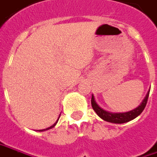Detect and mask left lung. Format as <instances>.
Returning a JSON list of instances; mask_svg holds the SVG:
<instances>
[{
    "label": "left lung",
    "mask_w": 157,
    "mask_h": 157,
    "mask_svg": "<svg viewBox=\"0 0 157 157\" xmlns=\"http://www.w3.org/2000/svg\"><path fill=\"white\" fill-rule=\"evenodd\" d=\"M148 95H149V90L147 93L145 98L142 100V102L140 103V105L138 107H136L135 109H133L130 112H126V113H113L106 112L104 109H102L100 106L97 104L94 96L92 95L91 98V105L93 110L96 112V113L98 115L99 117L102 119L111 122V123H115V124H122V123H126L128 122L132 119H135L136 117H138L140 113L143 112L144 108L147 105V98H148Z\"/></svg>",
    "instance_id": "1"
}]
</instances>
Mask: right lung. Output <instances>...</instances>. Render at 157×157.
Segmentation results:
<instances>
[{"label": "right lung", "instance_id": "right-lung-1", "mask_svg": "<svg viewBox=\"0 0 157 157\" xmlns=\"http://www.w3.org/2000/svg\"><path fill=\"white\" fill-rule=\"evenodd\" d=\"M59 116H60V114H59ZM59 119V117L58 119H57V121H56V122H55V123H54V124H53L52 126H51L50 127H48V128H46V129H42V130H39V132H42V131H45V130H48V129H51V128H52V127H54V126H55V125L57 124V122H58Z\"/></svg>", "mask_w": 157, "mask_h": 157}]
</instances>
